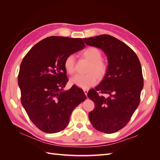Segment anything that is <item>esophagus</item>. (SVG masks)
<instances>
[{
	"label": "esophagus",
	"mask_w": 160,
	"mask_h": 160,
	"mask_svg": "<svg viewBox=\"0 0 160 160\" xmlns=\"http://www.w3.org/2000/svg\"><path fill=\"white\" fill-rule=\"evenodd\" d=\"M83 91H84V93H85V95H86V96H88V89H84V90H83Z\"/></svg>",
	"instance_id": "esophagus-1"
}]
</instances>
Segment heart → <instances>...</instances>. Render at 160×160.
I'll use <instances>...</instances> for the list:
<instances>
[{"label":"heart","mask_w":160,"mask_h":160,"mask_svg":"<svg viewBox=\"0 0 160 160\" xmlns=\"http://www.w3.org/2000/svg\"><path fill=\"white\" fill-rule=\"evenodd\" d=\"M85 58L91 61L89 66V72L85 75H76L71 79V83L83 89H88L95 85L98 83V77L103 79L107 74L108 65L107 62L101 59L102 52L94 47L86 48L82 52ZM64 67L69 74H73L75 71V59L74 55H68L65 59Z\"/></svg>","instance_id":"1"}]
</instances>
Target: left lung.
Wrapping results in <instances>:
<instances>
[{
	"mask_svg": "<svg viewBox=\"0 0 160 160\" xmlns=\"http://www.w3.org/2000/svg\"><path fill=\"white\" fill-rule=\"evenodd\" d=\"M86 45L102 50L108 69L101 83L88 92L95 103L89 113L93 128L113 133L128 124L140 101L143 88L142 66L135 52L123 42L109 35L83 38ZM108 94V98L98 94Z\"/></svg>",
	"mask_w": 160,
	"mask_h": 160,
	"instance_id": "left-lung-1",
	"label": "left lung"
}]
</instances>
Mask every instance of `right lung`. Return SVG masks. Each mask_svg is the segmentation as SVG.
Instances as JSON below:
<instances>
[{
    "mask_svg": "<svg viewBox=\"0 0 160 160\" xmlns=\"http://www.w3.org/2000/svg\"><path fill=\"white\" fill-rule=\"evenodd\" d=\"M85 47L79 38L51 36L37 43L23 58L18 75L21 101L31 122L42 132L63 130L72 111L86 99L76 85L63 91L69 81L65 58Z\"/></svg>",
    "mask_w": 160,
    "mask_h": 160,
    "instance_id": "right-lung-1",
    "label": "right lung"
}]
</instances>
